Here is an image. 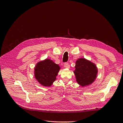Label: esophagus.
<instances>
[{"label":"esophagus","mask_w":123,"mask_h":123,"mask_svg":"<svg viewBox=\"0 0 123 123\" xmlns=\"http://www.w3.org/2000/svg\"><path fill=\"white\" fill-rule=\"evenodd\" d=\"M64 67H65V68H68V69H69V68H70V65H69V64H68V62H66V63H65V64H64Z\"/></svg>","instance_id":"34e87169"}]
</instances>
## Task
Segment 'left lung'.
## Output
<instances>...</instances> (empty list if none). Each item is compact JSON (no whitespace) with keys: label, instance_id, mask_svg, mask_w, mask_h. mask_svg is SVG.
I'll return each instance as SVG.
<instances>
[{"label":"left lung","instance_id":"1","mask_svg":"<svg viewBox=\"0 0 123 123\" xmlns=\"http://www.w3.org/2000/svg\"><path fill=\"white\" fill-rule=\"evenodd\" d=\"M75 74L77 83L82 87L91 84L96 79L98 68L94 63L87 59L80 58L75 63Z\"/></svg>","mask_w":123,"mask_h":123}]
</instances>
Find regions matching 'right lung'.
Wrapping results in <instances>:
<instances>
[{"label":"right lung","instance_id":"1","mask_svg":"<svg viewBox=\"0 0 123 123\" xmlns=\"http://www.w3.org/2000/svg\"><path fill=\"white\" fill-rule=\"evenodd\" d=\"M61 68L49 59L40 61L34 68V76L38 82L44 87H50L56 79Z\"/></svg>","mask_w":123,"mask_h":123}]
</instances>
